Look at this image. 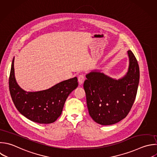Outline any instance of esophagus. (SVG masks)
<instances>
[{"instance_id": "obj_1", "label": "esophagus", "mask_w": 157, "mask_h": 157, "mask_svg": "<svg viewBox=\"0 0 157 157\" xmlns=\"http://www.w3.org/2000/svg\"><path fill=\"white\" fill-rule=\"evenodd\" d=\"M78 81L80 85H82L84 81H85V76L83 74H80L78 77Z\"/></svg>"}]
</instances>
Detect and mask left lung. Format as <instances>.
<instances>
[{
	"label": "left lung",
	"instance_id": "left-lung-1",
	"mask_svg": "<svg viewBox=\"0 0 157 157\" xmlns=\"http://www.w3.org/2000/svg\"><path fill=\"white\" fill-rule=\"evenodd\" d=\"M129 66L121 79H112L103 73L92 72L86 75L83 83L90 117L102 125L115 124L129 113L137 94L139 82L137 61L128 51Z\"/></svg>",
	"mask_w": 157,
	"mask_h": 157
}]
</instances>
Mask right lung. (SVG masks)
Masks as SVG:
<instances>
[{"label": "right lung", "instance_id": "1", "mask_svg": "<svg viewBox=\"0 0 157 157\" xmlns=\"http://www.w3.org/2000/svg\"><path fill=\"white\" fill-rule=\"evenodd\" d=\"M78 86L77 78L60 82L40 91L26 92L17 84L14 74V58L9 77V89L18 110L29 120L40 124L55 121L61 115L69 94Z\"/></svg>", "mask_w": 157, "mask_h": 157}]
</instances>
